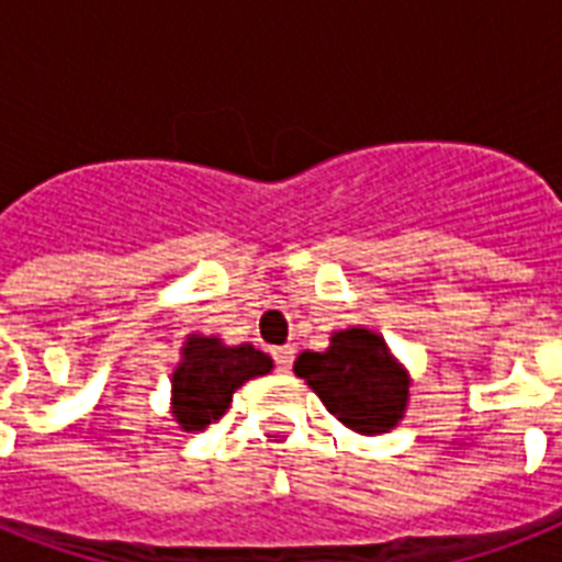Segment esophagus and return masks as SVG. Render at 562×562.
<instances>
[{
  "mask_svg": "<svg viewBox=\"0 0 562 562\" xmlns=\"http://www.w3.org/2000/svg\"><path fill=\"white\" fill-rule=\"evenodd\" d=\"M271 356L277 370H291V364H294V347H289V344H285V347H277Z\"/></svg>",
  "mask_w": 562,
  "mask_h": 562,
  "instance_id": "34e87169",
  "label": "esophagus"
}]
</instances>
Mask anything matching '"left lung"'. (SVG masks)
Masks as SVG:
<instances>
[{
  "label": "left lung",
  "mask_w": 562,
  "mask_h": 562,
  "mask_svg": "<svg viewBox=\"0 0 562 562\" xmlns=\"http://www.w3.org/2000/svg\"><path fill=\"white\" fill-rule=\"evenodd\" d=\"M294 373L306 379L344 426L361 435H382L396 426L408 402L402 368L379 335L359 326L335 333L326 352H300Z\"/></svg>",
  "instance_id": "obj_1"
}]
</instances>
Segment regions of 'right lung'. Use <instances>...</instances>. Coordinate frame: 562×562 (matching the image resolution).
I'll return each mask as SVG.
<instances>
[{
    "label": "right lung",
    "mask_w": 562,
    "mask_h": 562,
    "mask_svg": "<svg viewBox=\"0 0 562 562\" xmlns=\"http://www.w3.org/2000/svg\"><path fill=\"white\" fill-rule=\"evenodd\" d=\"M271 359L254 350L250 344L224 347L218 338L192 335L183 347V361L175 370V417L187 431L203 428L224 417L233 402V393L254 375L271 373Z\"/></svg>",
    "instance_id": "obj_1"
}]
</instances>
